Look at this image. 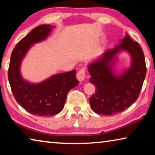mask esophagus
<instances>
[{
	"mask_svg": "<svg viewBox=\"0 0 155 155\" xmlns=\"http://www.w3.org/2000/svg\"><path fill=\"white\" fill-rule=\"evenodd\" d=\"M86 75V68L84 67L81 68L77 73V78L80 82H82L84 80Z\"/></svg>",
	"mask_w": 155,
	"mask_h": 155,
	"instance_id": "obj_1",
	"label": "esophagus"
}]
</instances>
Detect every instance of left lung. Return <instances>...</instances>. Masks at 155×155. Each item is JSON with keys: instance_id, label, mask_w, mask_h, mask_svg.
<instances>
[{"instance_id": "obj_1", "label": "left lung", "mask_w": 155, "mask_h": 155, "mask_svg": "<svg viewBox=\"0 0 155 155\" xmlns=\"http://www.w3.org/2000/svg\"><path fill=\"white\" fill-rule=\"evenodd\" d=\"M122 49L129 52L132 65L121 76L114 75L111 65L115 54ZM90 82L96 92L89 98L91 109L103 115L122 112L137 101L146 75L145 57L139 43L127 35L118 46L109 49L88 67Z\"/></svg>"}]
</instances>
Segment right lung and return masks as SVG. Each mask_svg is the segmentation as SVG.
I'll return each mask as SVG.
<instances>
[{
  "label": "right lung",
  "instance_id": "right-lung-1",
  "mask_svg": "<svg viewBox=\"0 0 155 155\" xmlns=\"http://www.w3.org/2000/svg\"><path fill=\"white\" fill-rule=\"evenodd\" d=\"M51 25L35 28L16 44L11 54L8 80L16 102L28 112L37 116H53L62 110L68 91L78 84L76 70L53 75L40 84L25 82L20 74L23 57L32 44L46 39Z\"/></svg>",
  "mask_w": 155,
  "mask_h": 155
}]
</instances>
